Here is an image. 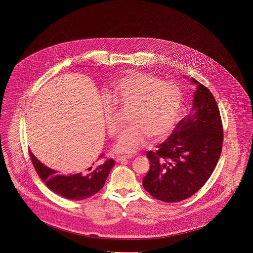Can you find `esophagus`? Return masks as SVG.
<instances>
[{
	"label": "esophagus",
	"mask_w": 253,
	"mask_h": 253,
	"mask_svg": "<svg viewBox=\"0 0 253 253\" xmlns=\"http://www.w3.org/2000/svg\"><path fill=\"white\" fill-rule=\"evenodd\" d=\"M132 158H133L132 155H123V156H118L116 161L117 162H124V161H126V160L132 159Z\"/></svg>",
	"instance_id": "esophagus-1"
}]
</instances>
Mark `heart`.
Masks as SVG:
<instances>
[{
  "instance_id": "obj_1",
  "label": "heart",
  "mask_w": 253,
  "mask_h": 253,
  "mask_svg": "<svg viewBox=\"0 0 253 253\" xmlns=\"http://www.w3.org/2000/svg\"><path fill=\"white\" fill-rule=\"evenodd\" d=\"M182 102L179 86L150 74L126 72L112 84L103 100V114L112 136L121 130L117 108L130 109L131 124L120 136L116 150L131 153L146 143L158 141L172 127Z\"/></svg>"
}]
</instances>
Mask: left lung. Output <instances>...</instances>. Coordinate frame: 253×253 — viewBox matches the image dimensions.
<instances>
[{
	"label": "left lung",
	"instance_id": "left-lung-1",
	"mask_svg": "<svg viewBox=\"0 0 253 253\" xmlns=\"http://www.w3.org/2000/svg\"><path fill=\"white\" fill-rule=\"evenodd\" d=\"M197 84L192 114L183 118L169 137L149 151L145 190L157 200L178 203L196 194L212 174L221 155L223 125L211 90Z\"/></svg>",
	"mask_w": 253,
	"mask_h": 253
}]
</instances>
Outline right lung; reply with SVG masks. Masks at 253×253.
I'll return each instance as SVG.
<instances>
[{
  "label": "right lung",
  "mask_w": 253,
  "mask_h": 253,
  "mask_svg": "<svg viewBox=\"0 0 253 253\" xmlns=\"http://www.w3.org/2000/svg\"><path fill=\"white\" fill-rule=\"evenodd\" d=\"M29 155L39 177L46 187L53 193L72 201L84 200L99 192L115 166L113 159H106L100 155L95 163L82 172L60 174L38 161L30 150Z\"/></svg>",
  "instance_id": "1"
}]
</instances>
